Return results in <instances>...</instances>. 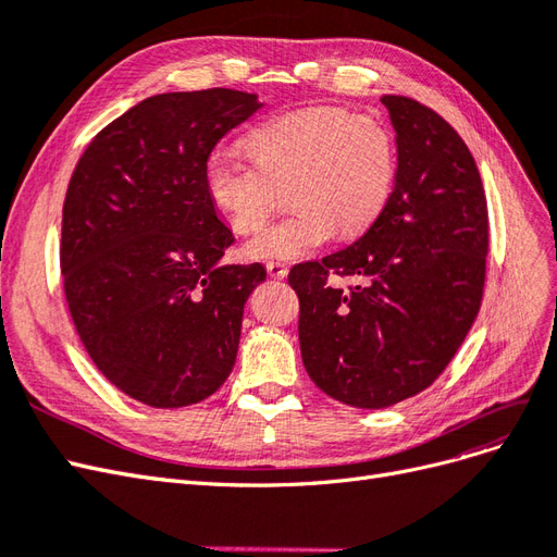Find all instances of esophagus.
I'll return each instance as SVG.
<instances>
[{
	"instance_id": "34e87169",
	"label": "esophagus",
	"mask_w": 557,
	"mask_h": 557,
	"mask_svg": "<svg viewBox=\"0 0 557 557\" xmlns=\"http://www.w3.org/2000/svg\"><path fill=\"white\" fill-rule=\"evenodd\" d=\"M267 274L272 278H285V274H288V267H285V262H281V260H269Z\"/></svg>"
}]
</instances>
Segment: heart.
<instances>
[{
  "label": "heart",
  "instance_id": "heart-1",
  "mask_svg": "<svg viewBox=\"0 0 557 557\" xmlns=\"http://www.w3.org/2000/svg\"><path fill=\"white\" fill-rule=\"evenodd\" d=\"M252 162L215 148L205 162V185L239 234L258 232L290 188L295 209L248 244L260 260H297L372 227L397 178V141L381 117L339 107L299 109L264 121L246 137Z\"/></svg>",
  "mask_w": 557,
  "mask_h": 557
}]
</instances>
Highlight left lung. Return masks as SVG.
Here are the masks:
<instances>
[{
  "mask_svg": "<svg viewBox=\"0 0 557 557\" xmlns=\"http://www.w3.org/2000/svg\"><path fill=\"white\" fill-rule=\"evenodd\" d=\"M397 132V178L379 221L348 248L299 262V348L311 381L358 409L430 387L481 309L487 205L467 144L440 113L381 97ZM359 278L348 292L329 276Z\"/></svg>",
  "mask_w": 557,
  "mask_h": 557,
  "instance_id": "1",
  "label": "left lung"
}]
</instances>
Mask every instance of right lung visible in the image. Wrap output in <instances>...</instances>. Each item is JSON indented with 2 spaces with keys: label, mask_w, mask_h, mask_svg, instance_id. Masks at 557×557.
Segmentation results:
<instances>
[{
  "label": "right lung",
  "mask_w": 557,
  "mask_h": 557,
  "mask_svg": "<svg viewBox=\"0 0 557 557\" xmlns=\"http://www.w3.org/2000/svg\"><path fill=\"white\" fill-rule=\"evenodd\" d=\"M260 109L211 88L148 97L83 150L62 207L60 269L74 327L117 391L156 409L213 395L237 360L244 301L267 272L234 244L205 162Z\"/></svg>",
  "instance_id": "add662e5"
}]
</instances>
